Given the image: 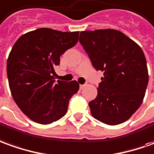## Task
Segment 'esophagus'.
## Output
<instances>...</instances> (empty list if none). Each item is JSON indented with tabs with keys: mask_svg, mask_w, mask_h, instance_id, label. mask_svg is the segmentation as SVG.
<instances>
[{
	"mask_svg": "<svg viewBox=\"0 0 154 154\" xmlns=\"http://www.w3.org/2000/svg\"><path fill=\"white\" fill-rule=\"evenodd\" d=\"M85 85H79V87H80V89H83V88L85 87Z\"/></svg>",
	"mask_w": 154,
	"mask_h": 154,
	"instance_id": "esophagus-1",
	"label": "esophagus"
}]
</instances>
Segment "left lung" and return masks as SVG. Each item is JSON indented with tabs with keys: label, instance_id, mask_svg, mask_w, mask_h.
I'll list each match as a JSON object with an SVG mask.
<instances>
[{
	"label": "left lung",
	"instance_id": "obj_1",
	"mask_svg": "<svg viewBox=\"0 0 154 154\" xmlns=\"http://www.w3.org/2000/svg\"><path fill=\"white\" fill-rule=\"evenodd\" d=\"M79 42L96 70L104 72L92 116L115 126L128 121L143 103L148 83L147 61L141 47L115 29L80 32Z\"/></svg>",
	"mask_w": 154,
	"mask_h": 154
}]
</instances>
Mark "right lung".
I'll use <instances>...</instances> for the list:
<instances>
[{
    "label": "right lung",
    "instance_id": "right-lung-1",
    "mask_svg": "<svg viewBox=\"0 0 154 154\" xmlns=\"http://www.w3.org/2000/svg\"><path fill=\"white\" fill-rule=\"evenodd\" d=\"M79 40V32L38 28L22 35L11 50L6 71L11 93L25 115L50 124L66 114L70 98L79 91L76 80H55L60 56Z\"/></svg>",
    "mask_w": 154,
    "mask_h": 154
}]
</instances>
